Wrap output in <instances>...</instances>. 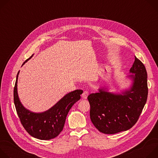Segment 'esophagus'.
<instances>
[{
	"mask_svg": "<svg viewBox=\"0 0 158 158\" xmlns=\"http://www.w3.org/2000/svg\"><path fill=\"white\" fill-rule=\"evenodd\" d=\"M88 94H89L88 91H84V93H82V94L81 96H82V98L84 99H86L87 98V96H88Z\"/></svg>",
	"mask_w": 158,
	"mask_h": 158,
	"instance_id": "34e87169",
	"label": "esophagus"
}]
</instances>
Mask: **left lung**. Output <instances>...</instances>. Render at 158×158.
Returning a JSON list of instances; mask_svg holds the SVG:
<instances>
[{
	"instance_id": "obj_1",
	"label": "left lung",
	"mask_w": 158,
	"mask_h": 158,
	"mask_svg": "<svg viewBox=\"0 0 158 158\" xmlns=\"http://www.w3.org/2000/svg\"><path fill=\"white\" fill-rule=\"evenodd\" d=\"M134 57L130 74L126 76L131 81L127 88L114 93L109 91L106 87H100L99 92L87 97L91 120L102 133L116 134L131 128L138 121L146 102L147 72L144 64Z\"/></svg>"
}]
</instances>
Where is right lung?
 I'll use <instances>...</instances> for the list:
<instances>
[{
	"mask_svg": "<svg viewBox=\"0 0 158 158\" xmlns=\"http://www.w3.org/2000/svg\"><path fill=\"white\" fill-rule=\"evenodd\" d=\"M32 54L22 64L23 65ZM18 72L14 89V101L20 122L27 132L35 138L49 140L57 137L62 131L67 114L72 106L81 98L82 90H75L66 94L48 110L35 112L26 108L19 99L17 92Z\"/></svg>",
	"mask_w": 158,
	"mask_h": 158,
	"instance_id": "obj_1",
	"label": "right lung"
}]
</instances>
